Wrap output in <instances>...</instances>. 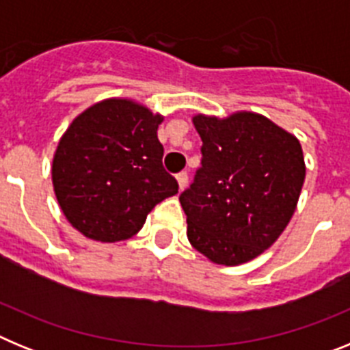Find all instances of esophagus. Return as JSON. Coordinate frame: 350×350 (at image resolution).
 I'll use <instances>...</instances> for the list:
<instances>
[{"label": "esophagus", "mask_w": 350, "mask_h": 350, "mask_svg": "<svg viewBox=\"0 0 350 350\" xmlns=\"http://www.w3.org/2000/svg\"><path fill=\"white\" fill-rule=\"evenodd\" d=\"M187 180H189V175L185 172H180L177 175V182H178V187H180V191L185 189V185H187Z\"/></svg>", "instance_id": "1"}]
</instances>
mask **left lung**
<instances>
[{"label":"left lung","mask_w":350,"mask_h":350,"mask_svg":"<svg viewBox=\"0 0 350 350\" xmlns=\"http://www.w3.org/2000/svg\"><path fill=\"white\" fill-rule=\"evenodd\" d=\"M202 168L180 194L191 245L215 265L237 267L262 254L289 224L303 180L299 140L268 117L198 113Z\"/></svg>","instance_id":"left-lung-1"}]
</instances>
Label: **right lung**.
<instances>
[{
  "label": "right lung",
  "instance_id": "obj_1",
  "mask_svg": "<svg viewBox=\"0 0 350 350\" xmlns=\"http://www.w3.org/2000/svg\"><path fill=\"white\" fill-rule=\"evenodd\" d=\"M163 119L137 101L110 98L68 126L52 159V184L64 217L83 237L128 240L157 203L178 193L163 168Z\"/></svg>",
  "mask_w": 350,
  "mask_h": 350
}]
</instances>
